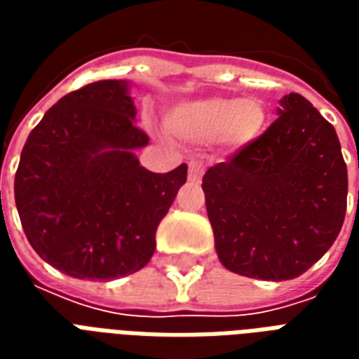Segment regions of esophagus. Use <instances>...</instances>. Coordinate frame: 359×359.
Instances as JSON below:
<instances>
[{"label": "esophagus", "mask_w": 359, "mask_h": 359, "mask_svg": "<svg viewBox=\"0 0 359 359\" xmlns=\"http://www.w3.org/2000/svg\"><path fill=\"white\" fill-rule=\"evenodd\" d=\"M203 175V165L200 161H190V171H188V179L192 182H198Z\"/></svg>", "instance_id": "34e87169"}]
</instances>
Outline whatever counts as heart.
Segmentation results:
<instances>
[{"instance_id":"heart-1","label":"heart","mask_w":359,"mask_h":359,"mask_svg":"<svg viewBox=\"0 0 359 359\" xmlns=\"http://www.w3.org/2000/svg\"><path fill=\"white\" fill-rule=\"evenodd\" d=\"M172 133L196 142L221 140L231 148L256 142L267 128V109L256 97H203L177 105L167 117Z\"/></svg>"}]
</instances>
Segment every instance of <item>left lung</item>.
<instances>
[{
    "mask_svg": "<svg viewBox=\"0 0 359 359\" xmlns=\"http://www.w3.org/2000/svg\"><path fill=\"white\" fill-rule=\"evenodd\" d=\"M277 115L202 180L219 262L262 280L300 277L337 241L346 213V163L331 123L300 94H286Z\"/></svg>",
    "mask_w": 359,
    "mask_h": 359,
    "instance_id": "obj_1",
    "label": "left lung"
}]
</instances>
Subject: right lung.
<instances>
[{
	"label": "right lung",
	"mask_w": 359,
	"mask_h": 359,
	"mask_svg": "<svg viewBox=\"0 0 359 359\" xmlns=\"http://www.w3.org/2000/svg\"><path fill=\"white\" fill-rule=\"evenodd\" d=\"M149 138L136 126L128 81H100L63 95L28 134L15 203L30 246L69 277L111 280L140 271L156 231L187 182L142 167Z\"/></svg>",
	"instance_id": "1"
}]
</instances>
